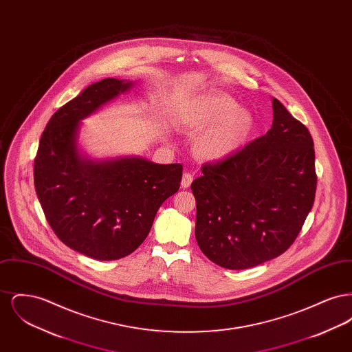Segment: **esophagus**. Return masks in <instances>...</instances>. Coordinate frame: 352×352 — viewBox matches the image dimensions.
I'll use <instances>...</instances> for the list:
<instances>
[{"mask_svg":"<svg viewBox=\"0 0 352 352\" xmlns=\"http://www.w3.org/2000/svg\"><path fill=\"white\" fill-rule=\"evenodd\" d=\"M192 179H194V175H192V173L191 171H184V177H182V187L184 188H187V187H190V184L192 182Z\"/></svg>","mask_w":352,"mask_h":352,"instance_id":"obj_1","label":"esophagus"}]
</instances>
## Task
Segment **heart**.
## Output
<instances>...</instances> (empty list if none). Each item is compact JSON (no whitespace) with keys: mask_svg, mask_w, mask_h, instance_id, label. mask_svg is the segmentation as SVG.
Wrapping results in <instances>:
<instances>
[{"mask_svg":"<svg viewBox=\"0 0 352 352\" xmlns=\"http://www.w3.org/2000/svg\"><path fill=\"white\" fill-rule=\"evenodd\" d=\"M199 140L201 155L210 160L223 158L234 151L241 135L250 125V115L243 108H234V101L227 95H212L201 101L190 113L188 124L194 128H204L218 118Z\"/></svg>","mask_w":352,"mask_h":352,"instance_id":"1","label":"heart"}]
</instances>
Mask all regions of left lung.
Masks as SVG:
<instances>
[{"label":"left lung","instance_id":"1","mask_svg":"<svg viewBox=\"0 0 352 352\" xmlns=\"http://www.w3.org/2000/svg\"><path fill=\"white\" fill-rule=\"evenodd\" d=\"M273 124L218 162L204 164L191 184L201 251L227 269H247L294 243L317 190L311 134L273 99Z\"/></svg>","mask_w":352,"mask_h":352}]
</instances>
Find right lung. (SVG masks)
Listing matches in <instances>:
<instances>
[{
  "label": "right lung",
  "instance_id": "obj_1",
  "mask_svg": "<svg viewBox=\"0 0 352 352\" xmlns=\"http://www.w3.org/2000/svg\"><path fill=\"white\" fill-rule=\"evenodd\" d=\"M129 87L113 78L87 87L52 115L34 158V186L51 230L74 251L102 261L125 257L142 244L158 208L182 181L181 164L79 157V121Z\"/></svg>",
  "mask_w": 352,
  "mask_h": 352
}]
</instances>
